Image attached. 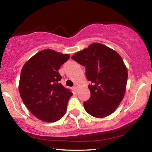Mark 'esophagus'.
<instances>
[{
  "instance_id": "1",
  "label": "esophagus",
  "mask_w": 152,
  "mask_h": 152,
  "mask_svg": "<svg viewBox=\"0 0 152 152\" xmlns=\"http://www.w3.org/2000/svg\"><path fill=\"white\" fill-rule=\"evenodd\" d=\"M77 88H78V86H77L76 85H74V86H73V88L75 90V91H76V89H77Z\"/></svg>"
}]
</instances>
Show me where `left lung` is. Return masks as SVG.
<instances>
[{
    "label": "left lung",
    "mask_w": 152,
    "mask_h": 152,
    "mask_svg": "<svg viewBox=\"0 0 152 152\" xmlns=\"http://www.w3.org/2000/svg\"><path fill=\"white\" fill-rule=\"evenodd\" d=\"M72 59L85 66L91 97L84 102L86 111L102 118L116 110L124 96L128 73L122 58L115 50L94 43L80 51Z\"/></svg>",
    "instance_id": "left-lung-1"
}]
</instances>
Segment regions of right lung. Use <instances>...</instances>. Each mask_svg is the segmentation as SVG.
I'll return each mask as SVG.
<instances>
[{"label":"right lung","instance_id":"obj_1","mask_svg":"<svg viewBox=\"0 0 152 152\" xmlns=\"http://www.w3.org/2000/svg\"><path fill=\"white\" fill-rule=\"evenodd\" d=\"M70 58L68 54L46 49L36 53L23 67L19 91L29 111L37 119L57 121L66 111L72 93L60 83L61 66Z\"/></svg>","mask_w":152,"mask_h":152}]
</instances>
